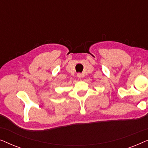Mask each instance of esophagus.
I'll return each mask as SVG.
<instances>
[{"mask_svg": "<svg viewBox=\"0 0 148 148\" xmlns=\"http://www.w3.org/2000/svg\"><path fill=\"white\" fill-rule=\"evenodd\" d=\"M77 76L79 78H81V77H83V75L82 73H78L77 74Z\"/></svg>", "mask_w": 148, "mask_h": 148, "instance_id": "1", "label": "esophagus"}]
</instances>
